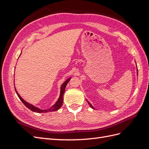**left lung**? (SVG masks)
Here are the masks:
<instances>
[{
    "label": "left lung",
    "instance_id": "left-lung-1",
    "mask_svg": "<svg viewBox=\"0 0 149 149\" xmlns=\"http://www.w3.org/2000/svg\"><path fill=\"white\" fill-rule=\"evenodd\" d=\"M86 101L88 102V104L89 105V106H90V107H91L92 108V109H95V108H94V107H93V106L91 105V103H90V102H89V101H88L87 100H86Z\"/></svg>",
    "mask_w": 149,
    "mask_h": 149
}]
</instances>
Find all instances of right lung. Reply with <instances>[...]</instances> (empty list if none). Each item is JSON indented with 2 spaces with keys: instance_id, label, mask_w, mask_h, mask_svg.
<instances>
[{
  "instance_id": "obj_1",
  "label": "right lung",
  "mask_w": 149,
  "mask_h": 149,
  "mask_svg": "<svg viewBox=\"0 0 149 149\" xmlns=\"http://www.w3.org/2000/svg\"><path fill=\"white\" fill-rule=\"evenodd\" d=\"M22 53V52H21ZM21 55V54H20ZM71 78H69L68 79H67L63 83L61 86V88H60V96L59 97H58V100L56 101V102L54 104L51 106L49 108H48V109H40V108L38 107H36L33 105L31 104H30L28 102L25 101L23 98H22L20 95L19 93L17 92V91L15 89V91H16V93L17 94L18 97H19V99L20 100V101L23 102L24 104V105L29 108V109H30L31 111H32L35 112H38V113H46V112H53V111H56L57 110H58L60 109V108L61 107L62 104H63V94L65 93V88H66V86L67 84L68 83V82L70 81V80Z\"/></svg>"
}]
</instances>
